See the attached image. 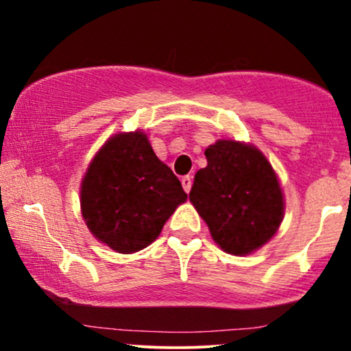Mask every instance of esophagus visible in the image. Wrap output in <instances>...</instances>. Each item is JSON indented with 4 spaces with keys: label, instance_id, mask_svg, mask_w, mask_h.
I'll return each mask as SVG.
<instances>
[{
    "label": "esophagus",
    "instance_id": "obj_1",
    "mask_svg": "<svg viewBox=\"0 0 351 351\" xmlns=\"http://www.w3.org/2000/svg\"><path fill=\"white\" fill-rule=\"evenodd\" d=\"M181 184H183V189L186 193H189V189H191V184H193V178L189 175H186V176H183V178H181Z\"/></svg>",
    "mask_w": 351,
    "mask_h": 351
}]
</instances>
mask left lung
<instances>
[{
    "label": "left lung",
    "instance_id": "1",
    "mask_svg": "<svg viewBox=\"0 0 351 351\" xmlns=\"http://www.w3.org/2000/svg\"><path fill=\"white\" fill-rule=\"evenodd\" d=\"M204 155L208 167L196 173L189 201L223 251H256L276 234L284 215L271 163L251 145L232 140H219Z\"/></svg>",
    "mask_w": 351,
    "mask_h": 351
}]
</instances>
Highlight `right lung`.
Here are the masks:
<instances>
[{
    "label": "right lung",
    "mask_w": 351,
    "mask_h": 351,
    "mask_svg": "<svg viewBox=\"0 0 351 351\" xmlns=\"http://www.w3.org/2000/svg\"><path fill=\"white\" fill-rule=\"evenodd\" d=\"M184 201L180 180L156 158L142 132L112 136L92 160L80 189L87 228L122 254L152 244Z\"/></svg>",
    "instance_id": "obj_1"
}]
</instances>
